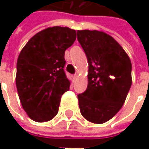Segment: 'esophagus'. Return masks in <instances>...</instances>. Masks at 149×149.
I'll return each mask as SVG.
<instances>
[{
	"instance_id": "1",
	"label": "esophagus",
	"mask_w": 149,
	"mask_h": 149,
	"mask_svg": "<svg viewBox=\"0 0 149 149\" xmlns=\"http://www.w3.org/2000/svg\"><path fill=\"white\" fill-rule=\"evenodd\" d=\"M77 77H78V75L76 74H74V76H73V78H74V79H77Z\"/></svg>"
}]
</instances>
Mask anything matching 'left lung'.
<instances>
[{"label":"left lung","instance_id":"left-lung-1","mask_svg":"<svg viewBox=\"0 0 149 149\" xmlns=\"http://www.w3.org/2000/svg\"><path fill=\"white\" fill-rule=\"evenodd\" d=\"M86 54L88 87L78 95L83 117L94 123L111 119L122 108L132 84L129 55L117 41L103 31H78Z\"/></svg>","mask_w":149,"mask_h":149}]
</instances>
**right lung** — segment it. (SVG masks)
Segmentation results:
<instances>
[{"label": "right lung", "mask_w": 149, "mask_h": 149, "mask_svg": "<svg viewBox=\"0 0 149 149\" xmlns=\"http://www.w3.org/2000/svg\"><path fill=\"white\" fill-rule=\"evenodd\" d=\"M76 31L54 26L38 32L21 49L15 84L21 105L32 120L43 123L57 114L62 95L70 89L64 67L65 52Z\"/></svg>", "instance_id": "add662e5"}]
</instances>
